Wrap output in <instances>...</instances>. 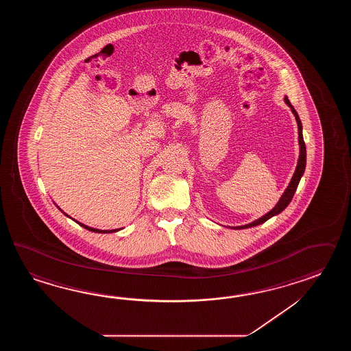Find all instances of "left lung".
<instances>
[{"mask_svg": "<svg viewBox=\"0 0 351 351\" xmlns=\"http://www.w3.org/2000/svg\"><path fill=\"white\" fill-rule=\"evenodd\" d=\"M285 103H286V104L289 105V106L291 108L292 112H293V115H295V118H296V121H298L300 157H298V165H296V171H295L293 176H292L290 184H289V186L286 188V191H285L284 194H282V197L280 198V201H278V203H277L276 206L272 208V210H269V213H266V215H265V216H262L261 218L256 219L254 222H251L250 224H245V226H239V227H234L236 230H242V228H250V227L258 226V224L266 222V221L269 219L271 217L276 216V215H278V213H281V212H282V210H284V209L286 208L289 204H290L292 197H293V194H295L296 189H298V183H300V179H301L302 174H304V172H305L306 147L305 142H304V136H302V124H301V120H300V118H298V112H296V110L293 109V106H292L291 103H290L289 97H285Z\"/></svg>", "mask_w": 351, "mask_h": 351, "instance_id": "8db88e82", "label": "left lung"}]
</instances>
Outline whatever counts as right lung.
Returning <instances> with one entry per match:
<instances>
[{
  "instance_id": "add662e5",
  "label": "right lung",
  "mask_w": 351,
  "mask_h": 351,
  "mask_svg": "<svg viewBox=\"0 0 351 351\" xmlns=\"http://www.w3.org/2000/svg\"><path fill=\"white\" fill-rule=\"evenodd\" d=\"M75 222H76V223L80 224V226H82V227H84V228H86V230H89V231L91 232H97V233H112V232L119 231V230H110V231H103V230H97V228H91V227H88V226H85V224L80 223V222H77V221H75Z\"/></svg>"
}]
</instances>
